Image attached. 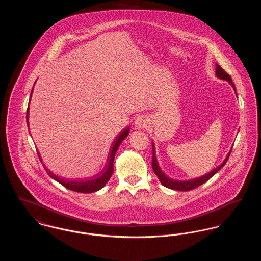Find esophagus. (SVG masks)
<instances>
[{"label": "esophagus", "mask_w": 261, "mask_h": 261, "mask_svg": "<svg viewBox=\"0 0 261 261\" xmlns=\"http://www.w3.org/2000/svg\"><path fill=\"white\" fill-rule=\"evenodd\" d=\"M148 125V120L145 117H139L135 121V127L136 129H144Z\"/></svg>", "instance_id": "obj_1"}]
</instances>
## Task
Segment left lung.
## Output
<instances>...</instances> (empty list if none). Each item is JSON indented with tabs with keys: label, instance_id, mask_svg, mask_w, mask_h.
Segmentation results:
<instances>
[{
	"label": "left lung",
	"instance_id": "1",
	"mask_svg": "<svg viewBox=\"0 0 261 261\" xmlns=\"http://www.w3.org/2000/svg\"><path fill=\"white\" fill-rule=\"evenodd\" d=\"M216 76L218 78H220V79H223V80L228 81L233 86L235 92H236V88H235L234 83L232 82L231 76L228 74L224 70L223 68L220 65H218L217 63H216ZM230 153H231V151L228 153V155L225 159V161L219 166H217L215 169H213L212 171H211L210 173L205 174V175L199 177V178H196V179L188 180V181H176V180H173V179L167 177L165 174L162 172L161 167L159 166L156 158H155V149H154V145H153V142H152V163H151V166H152V169H153L154 173L156 174V176L159 177V179H160V181H161V183H162L163 186L169 188V189H172V190H176V191H191L193 189H196L197 187L202 185L203 183L208 181L214 174L217 173L223 167L227 161H228Z\"/></svg>",
	"mask_w": 261,
	"mask_h": 261
}]
</instances>
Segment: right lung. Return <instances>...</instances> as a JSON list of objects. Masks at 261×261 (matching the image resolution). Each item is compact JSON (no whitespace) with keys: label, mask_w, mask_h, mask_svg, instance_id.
I'll use <instances>...</instances> for the list:
<instances>
[{"label":"right lung","mask_w":261,"mask_h":261,"mask_svg":"<svg viewBox=\"0 0 261 261\" xmlns=\"http://www.w3.org/2000/svg\"><path fill=\"white\" fill-rule=\"evenodd\" d=\"M32 91H33V89H32ZM31 95H32V92H31ZM30 98H31V96H30ZM28 111H29V108H27V116H26L27 124H28ZM129 131H130L129 127L124 129L120 133V135H118V137L115 139V141L112 143V148L110 149V153L108 156V163H107L106 167L102 169V171L99 175H97V178L87 180V181H68V180H64V179L56 176L55 174L51 173L50 170H48V168H46V166H45V169L47 170L48 174L54 180H56L57 182H59L60 184H62V186L65 187L68 190L78 192V193H83V194L94 193L96 191H99L108 183V181L112 177V172H113V161H114L115 153L117 151L119 145L121 144V142L124 140L126 137L128 136ZM38 155H39V159L41 162H43L39 153H38Z\"/></svg>","instance_id":"obj_1"}]
</instances>
